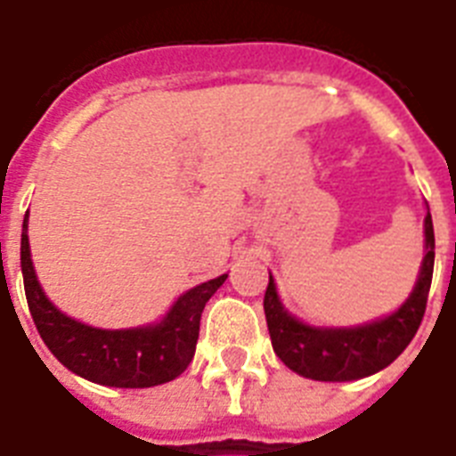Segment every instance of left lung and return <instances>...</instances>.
Returning <instances> with one entry per match:
<instances>
[{
	"mask_svg": "<svg viewBox=\"0 0 456 456\" xmlns=\"http://www.w3.org/2000/svg\"><path fill=\"white\" fill-rule=\"evenodd\" d=\"M426 256L412 294L388 318L358 327H311L285 311L280 304L273 275L268 278L264 311L273 351L291 372L315 381H353L384 370L405 351L417 334L431 289L436 238L431 211L424 218Z\"/></svg>",
	"mask_w": 456,
	"mask_h": 456,
	"instance_id": "obj_1",
	"label": "left lung"
}]
</instances>
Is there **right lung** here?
Segmentation results:
<instances>
[{
  "label": "right lung",
  "mask_w": 456,
  "mask_h": 456,
  "mask_svg": "<svg viewBox=\"0 0 456 456\" xmlns=\"http://www.w3.org/2000/svg\"><path fill=\"white\" fill-rule=\"evenodd\" d=\"M20 268L32 320L49 351L70 372L115 388H151L185 372L195 355L202 311L211 294L228 278L218 275L185 291L158 325L98 330L68 318L42 291L30 258L28 214L20 235Z\"/></svg>",
  "instance_id": "add662e5"
}]
</instances>
